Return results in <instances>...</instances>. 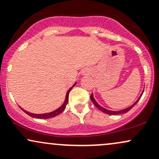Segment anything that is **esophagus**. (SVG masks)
Returning <instances> with one entry per match:
<instances>
[{"instance_id": "obj_1", "label": "esophagus", "mask_w": 159, "mask_h": 159, "mask_svg": "<svg viewBox=\"0 0 159 159\" xmlns=\"http://www.w3.org/2000/svg\"><path fill=\"white\" fill-rule=\"evenodd\" d=\"M88 72H87V73H84V74H86V75H87V74H89Z\"/></svg>"}]
</instances>
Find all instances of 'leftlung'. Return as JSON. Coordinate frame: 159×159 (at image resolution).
Segmentation results:
<instances>
[{
    "instance_id": "obj_1",
    "label": "left lung",
    "mask_w": 159,
    "mask_h": 159,
    "mask_svg": "<svg viewBox=\"0 0 159 159\" xmlns=\"http://www.w3.org/2000/svg\"><path fill=\"white\" fill-rule=\"evenodd\" d=\"M143 91H142L141 93H140L139 98H138V99H137L136 101H135V102L133 103L132 105H130V106H129L128 107H126V108L123 109V110H120V111H111V110H107V109L105 108V107H103L102 106H101V105H100L99 104H98L97 102H96V99H95V98H94V97H93V93L91 94L90 98H91V100H92L93 103L94 105H95V106H96V107H98V108L99 109V110L101 111H102L103 113H105V114H110V115H116V114H125V113H127L128 111H130L131 109H132V107H134V105H135L137 103H138V102L139 101V99L140 98V97H141V96H142V95H143Z\"/></svg>"
}]
</instances>
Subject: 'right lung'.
<instances>
[{
	"label": "right lung",
	"instance_id": "right-lung-1",
	"mask_svg": "<svg viewBox=\"0 0 159 159\" xmlns=\"http://www.w3.org/2000/svg\"><path fill=\"white\" fill-rule=\"evenodd\" d=\"M76 83H77V82H75V83L72 86V87H70V88L69 89V90L67 91L66 94L65 100H64V102H63V103L62 104V105H61V106L58 107L57 109H56V110L52 111V112L45 113V114H33V113H30V112H28V111L24 110L22 107H20V108H21V110L24 111V112L26 113L27 115H29V116H32V117H34V118H38V119H49V118L54 117V116H57L58 114H60L61 113H62L63 111L65 110L66 106L67 103H68V102H69V92H70L71 90L73 88V87H75V85L76 84Z\"/></svg>",
	"mask_w": 159,
	"mask_h": 159
}]
</instances>
